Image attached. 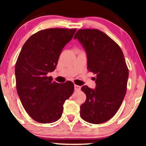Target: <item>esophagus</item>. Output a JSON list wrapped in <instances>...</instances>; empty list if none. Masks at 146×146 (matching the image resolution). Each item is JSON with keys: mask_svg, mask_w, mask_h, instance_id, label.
Returning <instances> with one entry per match:
<instances>
[{"mask_svg": "<svg viewBox=\"0 0 146 146\" xmlns=\"http://www.w3.org/2000/svg\"><path fill=\"white\" fill-rule=\"evenodd\" d=\"M81 89V87L80 86H78V85H75L74 86V90L76 91H79Z\"/></svg>", "mask_w": 146, "mask_h": 146, "instance_id": "1", "label": "esophagus"}]
</instances>
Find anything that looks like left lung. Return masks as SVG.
<instances>
[{
	"instance_id": "left-lung-1",
	"label": "left lung",
	"mask_w": 146,
	"mask_h": 146,
	"mask_svg": "<svg viewBox=\"0 0 146 146\" xmlns=\"http://www.w3.org/2000/svg\"><path fill=\"white\" fill-rule=\"evenodd\" d=\"M74 38L86 52L88 70L96 75L95 90L81 88L86 100L80 106V116L94 124L106 122L114 116L126 94L129 70L123 52L98 29H80Z\"/></svg>"
}]
</instances>
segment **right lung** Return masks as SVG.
<instances>
[{
  "label": "right lung",
  "instance_id": "right-lung-1",
  "mask_svg": "<svg viewBox=\"0 0 146 146\" xmlns=\"http://www.w3.org/2000/svg\"><path fill=\"white\" fill-rule=\"evenodd\" d=\"M76 29L42 30L26 41L15 64L17 93L24 108L34 120L49 123L62 116L63 104L72 94L74 85L52 82L48 76L54 70L63 48Z\"/></svg>",
  "mask_w": 146,
  "mask_h": 146
}]
</instances>
